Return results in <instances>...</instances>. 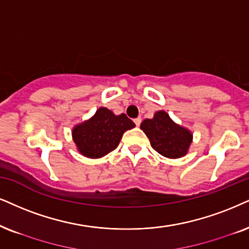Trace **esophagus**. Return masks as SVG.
I'll return each mask as SVG.
<instances>
[{"instance_id":"1","label":"esophagus","mask_w":249,"mask_h":249,"mask_svg":"<svg viewBox=\"0 0 249 249\" xmlns=\"http://www.w3.org/2000/svg\"><path fill=\"white\" fill-rule=\"evenodd\" d=\"M134 124L137 125V126H139V125L141 124V118H140V117L135 118V119H134Z\"/></svg>"}]
</instances>
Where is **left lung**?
I'll return each instance as SVG.
<instances>
[{
  "label": "left lung",
  "instance_id": "8db88e82",
  "mask_svg": "<svg viewBox=\"0 0 249 249\" xmlns=\"http://www.w3.org/2000/svg\"><path fill=\"white\" fill-rule=\"evenodd\" d=\"M140 128L146 133L150 146L168 159L186 155L193 140L191 131L176 124L163 110L157 111L152 119H144Z\"/></svg>",
  "mask_w": 249,
  "mask_h": 249
}]
</instances>
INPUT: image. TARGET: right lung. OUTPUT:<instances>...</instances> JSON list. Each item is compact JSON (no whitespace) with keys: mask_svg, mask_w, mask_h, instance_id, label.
Here are the masks:
<instances>
[{"mask_svg":"<svg viewBox=\"0 0 249 249\" xmlns=\"http://www.w3.org/2000/svg\"><path fill=\"white\" fill-rule=\"evenodd\" d=\"M134 126V123L125 114L117 116L101 107L92 118L75 125L72 139L81 155L100 159L116 149L124 132Z\"/></svg>","mask_w":249,"mask_h":249,"instance_id":"right-lung-1","label":"right lung"}]
</instances>
